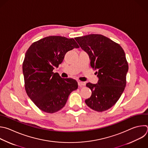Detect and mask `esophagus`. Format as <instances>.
I'll return each instance as SVG.
<instances>
[{"label": "esophagus", "mask_w": 148, "mask_h": 148, "mask_svg": "<svg viewBox=\"0 0 148 148\" xmlns=\"http://www.w3.org/2000/svg\"><path fill=\"white\" fill-rule=\"evenodd\" d=\"M78 84L79 86H84L85 85V83L84 82H82V81H78Z\"/></svg>", "instance_id": "esophagus-1"}]
</instances>
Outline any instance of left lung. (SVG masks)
<instances>
[{"label":"left lung","mask_w":148,"mask_h":148,"mask_svg":"<svg viewBox=\"0 0 148 148\" xmlns=\"http://www.w3.org/2000/svg\"><path fill=\"white\" fill-rule=\"evenodd\" d=\"M80 47L89 55L90 66L97 70V84H86L91 96L85 101L96 112H104L114 106L126 86L128 64L121 46L101 34H89L75 38Z\"/></svg>","instance_id":"1"}]
</instances>
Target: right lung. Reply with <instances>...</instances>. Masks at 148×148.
Instances as JSON below:
<instances>
[{"label": "right lung", "mask_w": 148, "mask_h": 148, "mask_svg": "<svg viewBox=\"0 0 148 148\" xmlns=\"http://www.w3.org/2000/svg\"><path fill=\"white\" fill-rule=\"evenodd\" d=\"M79 46L73 38L49 36L34 42L26 52L23 63L27 94L42 111L54 113L66 105L70 93L78 88L72 78L54 73L66 53Z\"/></svg>", "instance_id": "obj_1"}]
</instances>
